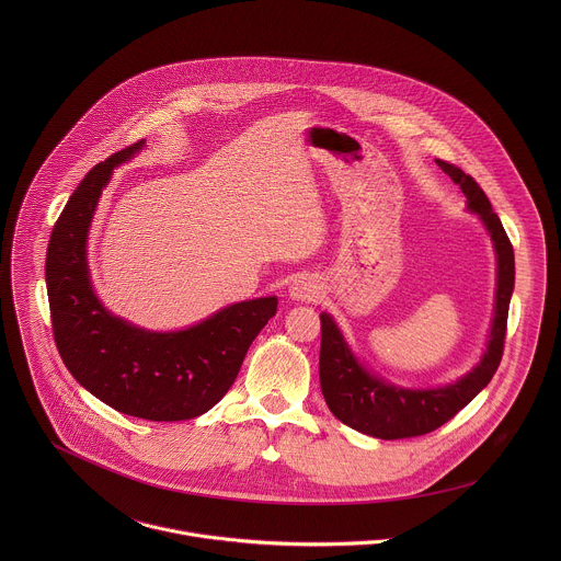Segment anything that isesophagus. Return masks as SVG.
<instances>
[{"mask_svg":"<svg viewBox=\"0 0 561 561\" xmlns=\"http://www.w3.org/2000/svg\"><path fill=\"white\" fill-rule=\"evenodd\" d=\"M320 285L313 276H298L289 287V296L302 302H313L320 298Z\"/></svg>","mask_w":561,"mask_h":561,"instance_id":"obj_1","label":"esophagus"}]
</instances>
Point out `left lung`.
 Listing matches in <instances>:
<instances>
[{
	"mask_svg": "<svg viewBox=\"0 0 561 561\" xmlns=\"http://www.w3.org/2000/svg\"><path fill=\"white\" fill-rule=\"evenodd\" d=\"M436 163L456 185H460L469 211L480 216L494 243V320L480 365L465 378L438 389H400L371 376L356 360L332 318L321 313L320 385L323 400L341 423L382 440L423 436L445 425L483 387H488L503 356L510 298L514 291V248L480 183L449 161L436 160Z\"/></svg>",
	"mask_w": 561,
	"mask_h": 561,
	"instance_id": "obj_1",
	"label": "left lung"
}]
</instances>
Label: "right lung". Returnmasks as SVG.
<instances>
[{"instance_id":"add662e5","label":"right lung","mask_w":561,"mask_h":561,"mask_svg":"<svg viewBox=\"0 0 561 561\" xmlns=\"http://www.w3.org/2000/svg\"><path fill=\"white\" fill-rule=\"evenodd\" d=\"M142 147L96 163L60 214L45 263L51 328L67 369L94 398L129 416L185 421L227 396L278 300L238 302L179 332L142 330L103 309L88 276V229L112 170Z\"/></svg>"}]
</instances>
